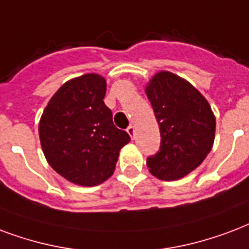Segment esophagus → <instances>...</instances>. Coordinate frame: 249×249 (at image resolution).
Instances as JSON below:
<instances>
[{"mask_svg": "<svg viewBox=\"0 0 249 249\" xmlns=\"http://www.w3.org/2000/svg\"><path fill=\"white\" fill-rule=\"evenodd\" d=\"M134 130H136V129H134V126H133V125H129L128 129H126V132H128V134L130 136V137H133V136H134Z\"/></svg>", "mask_w": 249, "mask_h": 249, "instance_id": "1", "label": "esophagus"}]
</instances>
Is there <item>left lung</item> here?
Wrapping results in <instances>:
<instances>
[{
    "label": "left lung",
    "mask_w": 249,
    "mask_h": 249,
    "mask_svg": "<svg viewBox=\"0 0 249 249\" xmlns=\"http://www.w3.org/2000/svg\"><path fill=\"white\" fill-rule=\"evenodd\" d=\"M145 92L160 130V149L146 160L160 180H179L196 170L213 147L215 116L205 96L184 78L159 71Z\"/></svg>",
    "instance_id": "8db88e82"
}]
</instances>
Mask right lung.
<instances>
[{"label": "right lung", "instance_id": "right-lung-1", "mask_svg": "<svg viewBox=\"0 0 249 249\" xmlns=\"http://www.w3.org/2000/svg\"><path fill=\"white\" fill-rule=\"evenodd\" d=\"M107 82L89 73L65 82L43 111L39 137L47 162L64 179L82 187L99 185L116 168L130 141L117 129L103 99Z\"/></svg>", "mask_w": 249, "mask_h": 249}]
</instances>
